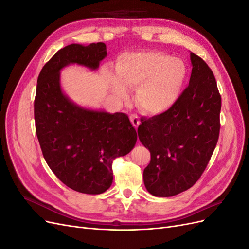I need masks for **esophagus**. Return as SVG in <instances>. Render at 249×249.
<instances>
[{
	"mask_svg": "<svg viewBox=\"0 0 249 249\" xmlns=\"http://www.w3.org/2000/svg\"><path fill=\"white\" fill-rule=\"evenodd\" d=\"M130 119H131V123L133 124V125L135 126V129H137V127L139 126L140 124V119L139 117L136 115V114H132L130 116Z\"/></svg>",
	"mask_w": 249,
	"mask_h": 249,
	"instance_id": "obj_1",
	"label": "esophagus"
}]
</instances>
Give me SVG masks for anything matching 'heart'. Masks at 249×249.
Returning <instances> with one entry per match:
<instances>
[{
	"instance_id": "obj_1",
	"label": "heart",
	"mask_w": 249,
	"mask_h": 249,
	"mask_svg": "<svg viewBox=\"0 0 249 249\" xmlns=\"http://www.w3.org/2000/svg\"><path fill=\"white\" fill-rule=\"evenodd\" d=\"M116 73H107L112 92L129 99L127 88H136L139 106L148 113H162L176 104L183 91L187 67L180 59L162 52H130L117 60Z\"/></svg>"
}]
</instances>
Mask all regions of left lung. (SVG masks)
I'll list each match as a JSON object with an SVG mask.
<instances>
[{
    "instance_id": "left-lung-1",
    "label": "left lung",
    "mask_w": 249,
    "mask_h": 249,
    "mask_svg": "<svg viewBox=\"0 0 249 249\" xmlns=\"http://www.w3.org/2000/svg\"><path fill=\"white\" fill-rule=\"evenodd\" d=\"M189 85L172 107L141 119L138 137L150 152L143 171L146 190L170 197L197 182L212 157L220 130L221 96L213 71L190 53Z\"/></svg>"
}]
</instances>
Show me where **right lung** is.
Masks as SVG:
<instances>
[{"label": "right lung", "instance_id": "obj_1", "mask_svg": "<svg viewBox=\"0 0 249 249\" xmlns=\"http://www.w3.org/2000/svg\"><path fill=\"white\" fill-rule=\"evenodd\" d=\"M106 56L104 42L71 43L49 60L37 79L34 118L44 160L64 185L86 194L109 189L112 162L131 152L137 133L124 113L73 103L61 88L60 71L71 64L95 71Z\"/></svg>", "mask_w": 249, "mask_h": 249}]
</instances>
